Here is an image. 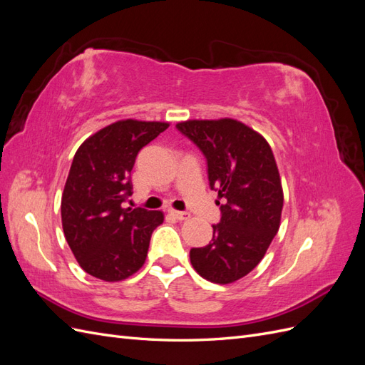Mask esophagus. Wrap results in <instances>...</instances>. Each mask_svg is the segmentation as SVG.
Wrapping results in <instances>:
<instances>
[{"label":"esophagus","instance_id":"obj_1","mask_svg":"<svg viewBox=\"0 0 365 365\" xmlns=\"http://www.w3.org/2000/svg\"><path fill=\"white\" fill-rule=\"evenodd\" d=\"M169 215L173 216L176 220H185V219L190 217V213H187V212H178V210H173V208L169 210Z\"/></svg>","mask_w":365,"mask_h":365}]
</instances>
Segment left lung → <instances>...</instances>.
<instances>
[{"instance_id":"left-lung-1","label":"left lung","mask_w":365,"mask_h":365,"mask_svg":"<svg viewBox=\"0 0 365 365\" xmlns=\"http://www.w3.org/2000/svg\"><path fill=\"white\" fill-rule=\"evenodd\" d=\"M201 149L208 181L220 204L208 245L190 250L195 271L228 284L257 267L280 227L283 190L268 141L233 118L187 120L176 125Z\"/></svg>"}]
</instances>
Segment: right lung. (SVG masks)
Masks as SVG:
<instances>
[{
  "label": "right lung",
  "instance_id": "right-lung-1",
  "mask_svg": "<svg viewBox=\"0 0 365 365\" xmlns=\"http://www.w3.org/2000/svg\"><path fill=\"white\" fill-rule=\"evenodd\" d=\"M168 128L164 121L120 120L76 152L62 193V228L81 268L96 279L125 280L145 264L164 215L121 204L132 195L138 152Z\"/></svg>",
  "mask_w": 365,
  "mask_h": 365
}]
</instances>
